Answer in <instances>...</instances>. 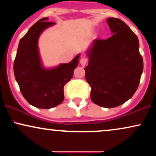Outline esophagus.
<instances>
[{
    "mask_svg": "<svg viewBox=\"0 0 156 156\" xmlns=\"http://www.w3.org/2000/svg\"><path fill=\"white\" fill-rule=\"evenodd\" d=\"M87 62H88V59H87V58H86V57H81V58L80 59V63L83 66L85 65V64L87 63Z\"/></svg>",
    "mask_w": 156,
    "mask_h": 156,
    "instance_id": "34e87169",
    "label": "esophagus"
}]
</instances>
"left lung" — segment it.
Segmentation results:
<instances>
[{"instance_id": "8db88e82", "label": "left lung", "mask_w": 156, "mask_h": 156, "mask_svg": "<svg viewBox=\"0 0 156 156\" xmlns=\"http://www.w3.org/2000/svg\"><path fill=\"white\" fill-rule=\"evenodd\" d=\"M107 23L113 35L106 39H94L89 51V64L84 69L93 103L114 108L136 92L144 64L139 39L128 25L114 17Z\"/></svg>"}]
</instances>
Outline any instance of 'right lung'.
<instances>
[{
  "mask_svg": "<svg viewBox=\"0 0 156 156\" xmlns=\"http://www.w3.org/2000/svg\"><path fill=\"white\" fill-rule=\"evenodd\" d=\"M44 17L33 25L20 40L14 62V73L20 92L28 103L39 108H51L64 101V87L73 76L78 55L72 62L52 69L42 67L37 42L40 34L54 24Z\"/></svg>",
  "mask_w": 156,
  "mask_h": 156,
  "instance_id": "obj_1",
  "label": "right lung"
}]
</instances>
